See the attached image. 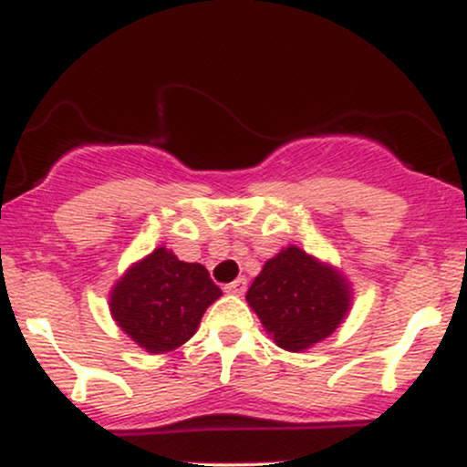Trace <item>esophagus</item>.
Returning a JSON list of instances; mask_svg holds the SVG:
<instances>
[{"instance_id": "obj_1", "label": "esophagus", "mask_w": 467, "mask_h": 467, "mask_svg": "<svg viewBox=\"0 0 467 467\" xmlns=\"http://www.w3.org/2000/svg\"><path fill=\"white\" fill-rule=\"evenodd\" d=\"M245 285H248V281H245V278H237V281L228 283V285L223 287V292L234 294V296H241V294L245 292Z\"/></svg>"}]
</instances>
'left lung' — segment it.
<instances>
[{
    "label": "left lung",
    "instance_id": "left-lung-1",
    "mask_svg": "<svg viewBox=\"0 0 467 467\" xmlns=\"http://www.w3.org/2000/svg\"><path fill=\"white\" fill-rule=\"evenodd\" d=\"M245 301L285 351H303L336 331L351 307V289L336 267L296 245L265 261Z\"/></svg>",
    "mask_w": 467,
    "mask_h": 467
}]
</instances>
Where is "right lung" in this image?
<instances>
[{"mask_svg": "<svg viewBox=\"0 0 467 467\" xmlns=\"http://www.w3.org/2000/svg\"><path fill=\"white\" fill-rule=\"evenodd\" d=\"M222 296L208 270L155 248L116 283L109 309L116 325L149 353H166L195 336L203 312Z\"/></svg>", "mask_w": 467, "mask_h": 467, "instance_id": "add662e5", "label": "right lung"}]
</instances>
